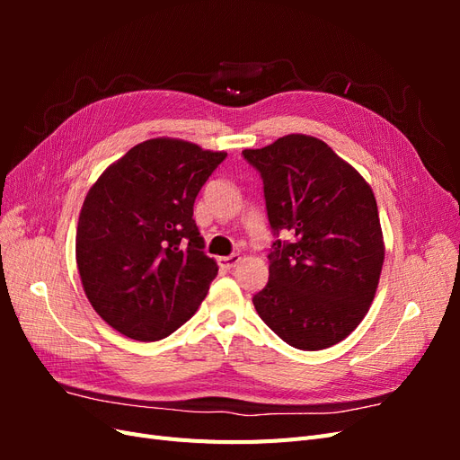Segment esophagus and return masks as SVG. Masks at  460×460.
Returning a JSON list of instances; mask_svg holds the SVG:
<instances>
[{
    "label": "esophagus",
    "instance_id": "esophagus-1",
    "mask_svg": "<svg viewBox=\"0 0 460 460\" xmlns=\"http://www.w3.org/2000/svg\"><path fill=\"white\" fill-rule=\"evenodd\" d=\"M242 261V257L240 255H228V257H218V267L220 269H226V270H230V269H234L235 264H238Z\"/></svg>",
    "mask_w": 460,
    "mask_h": 460
}]
</instances>
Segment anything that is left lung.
I'll return each mask as SVG.
<instances>
[{
    "label": "left lung",
    "instance_id": "left-lung-1",
    "mask_svg": "<svg viewBox=\"0 0 460 460\" xmlns=\"http://www.w3.org/2000/svg\"><path fill=\"white\" fill-rule=\"evenodd\" d=\"M261 172L270 228L269 284L253 297L259 316L303 351L345 340L370 309L385 255L374 191L328 144L288 134L243 149Z\"/></svg>",
    "mask_w": 460,
    "mask_h": 460
}]
</instances>
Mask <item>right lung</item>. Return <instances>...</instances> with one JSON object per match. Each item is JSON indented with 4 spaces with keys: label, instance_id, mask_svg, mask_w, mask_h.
Segmentation results:
<instances>
[{
    "label": "right lung",
    "instance_id": "1",
    "mask_svg": "<svg viewBox=\"0 0 460 460\" xmlns=\"http://www.w3.org/2000/svg\"><path fill=\"white\" fill-rule=\"evenodd\" d=\"M225 157L178 137H151L90 188L76 264L92 307L122 336H171L205 299L218 267L201 252L193 201Z\"/></svg>",
    "mask_w": 460,
    "mask_h": 460
}]
</instances>
